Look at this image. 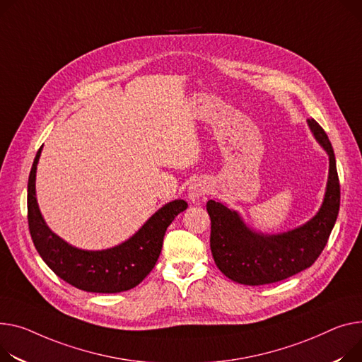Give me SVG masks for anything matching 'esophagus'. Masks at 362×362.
I'll return each instance as SVG.
<instances>
[{
	"label": "esophagus",
	"mask_w": 362,
	"mask_h": 362,
	"mask_svg": "<svg viewBox=\"0 0 362 362\" xmlns=\"http://www.w3.org/2000/svg\"><path fill=\"white\" fill-rule=\"evenodd\" d=\"M205 194H206V186L201 182H194L189 186L187 195L192 202H198L199 199H202L205 197Z\"/></svg>",
	"instance_id": "obj_1"
}]
</instances>
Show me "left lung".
I'll list each match as a JSON object with an SVG mask.
<instances>
[{
    "label": "left lung",
    "instance_id": "left-lung-1",
    "mask_svg": "<svg viewBox=\"0 0 362 362\" xmlns=\"http://www.w3.org/2000/svg\"><path fill=\"white\" fill-rule=\"evenodd\" d=\"M307 124L329 156L326 194L319 212L298 228L281 234L250 230L235 211L221 202L208 201L211 218V252L218 269L245 285H264L290 278L317 260L323 252L341 205V185L332 144L315 119Z\"/></svg>",
    "mask_w": 362,
    "mask_h": 362
}]
</instances>
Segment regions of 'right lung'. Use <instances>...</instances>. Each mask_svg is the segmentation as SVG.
<instances>
[{
    "instance_id": "add662e5",
    "label": "right lung",
    "mask_w": 362,
    "mask_h": 362,
    "mask_svg": "<svg viewBox=\"0 0 362 362\" xmlns=\"http://www.w3.org/2000/svg\"><path fill=\"white\" fill-rule=\"evenodd\" d=\"M37 151L28 183V221L33 245L61 279L87 293L113 294L136 286L154 268L167 227L187 208L183 199L158 209L129 240L106 250H81L68 245L46 226L36 201Z\"/></svg>"
}]
</instances>
